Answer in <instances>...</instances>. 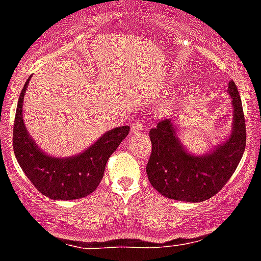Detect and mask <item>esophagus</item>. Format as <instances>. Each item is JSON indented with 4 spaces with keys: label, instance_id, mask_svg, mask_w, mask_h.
<instances>
[{
    "label": "esophagus",
    "instance_id": "34e87169",
    "mask_svg": "<svg viewBox=\"0 0 261 261\" xmlns=\"http://www.w3.org/2000/svg\"><path fill=\"white\" fill-rule=\"evenodd\" d=\"M143 130H144V125L143 122H140V121L136 120L131 123V134H139Z\"/></svg>",
    "mask_w": 261,
    "mask_h": 261
}]
</instances>
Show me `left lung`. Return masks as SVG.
Returning <instances> with one entry per match:
<instances>
[{
  "instance_id": "1",
  "label": "left lung",
  "mask_w": 261,
  "mask_h": 261,
  "mask_svg": "<svg viewBox=\"0 0 261 261\" xmlns=\"http://www.w3.org/2000/svg\"><path fill=\"white\" fill-rule=\"evenodd\" d=\"M232 103V126L227 140L204 154H194L181 143L172 118H162L149 133L152 149L146 165L151 186L170 199L203 202L218 193L238 168L246 145V127L235 82L227 88Z\"/></svg>"
}]
</instances>
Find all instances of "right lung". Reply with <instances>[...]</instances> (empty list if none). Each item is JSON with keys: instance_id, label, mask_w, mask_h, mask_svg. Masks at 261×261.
Here are the masks:
<instances>
[{"instance_id": "1", "label": "right lung", "mask_w": 261, "mask_h": 261, "mask_svg": "<svg viewBox=\"0 0 261 261\" xmlns=\"http://www.w3.org/2000/svg\"><path fill=\"white\" fill-rule=\"evenodd\" d=\"M30 78L18 97L15 116L14 151L18 164L34 187L49 198L70 201L87 197L98 187L107 160L127 136L130 126L107 131L88 149L73 156L46 154L31 138L23 122L22 103Z\"/></svg>"}]
</instances>
